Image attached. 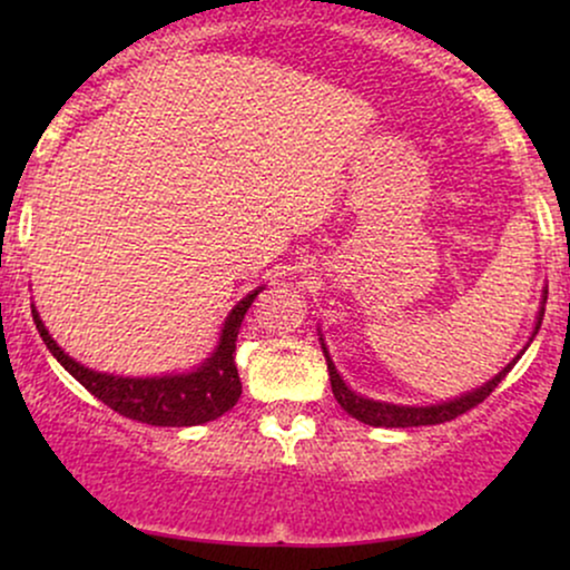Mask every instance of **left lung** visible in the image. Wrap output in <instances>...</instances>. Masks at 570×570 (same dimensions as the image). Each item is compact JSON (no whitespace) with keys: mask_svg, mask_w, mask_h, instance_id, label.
Returning a JSON list of instances; mask_svg holds the SVG:
<instances>
[{"mask_svg":"<svg viewBox=\"0 0 570 570\" xmlns=\"http://www.w3.org/2000/svg\"><path fill=\"white\" fill-rule=\"evenodd\" d=\"M544 305H547V289L541 294V307H539V316H535V326H533V335L528 337L525 348L533 343V337L539 335L541 330V318H544ZM322 340V351L326 356V370H330V381H332V394H335L337 404L348 412L351 417H356V421L367 423V426H381V429H407V426H436V423H444V421H453V417L463 415L466 410L476 407L480 402H485V399L493 394V389L499 385L503 377L512 372V367L517 364V358L525 353L522 348L512 362L503 367L499 375L490 377L488 383H482L480 389H472L466 391V394L455 396V399H448V402H436V404H394V402H377V399H370V396H362L356 394V391L351 389L348 383L340 377V372L335 367V362H332L330 356V348H326L324 337Z\"/></svg>","mask_w":570,"mask_h":570,"instance_id":"8db88e82","label":"left lung"}]
</instances>
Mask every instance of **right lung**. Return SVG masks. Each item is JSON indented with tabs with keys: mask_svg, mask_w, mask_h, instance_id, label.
<instances>
[{
	"mask_svg": "<svg viewBox=\"0 0 570 570\" xmlns=\"http://www.w3.org/2000/svg\"><path fill=\"white\" fill-rule=\"evenodd\" d=\"M265 286L248 292L238 305L227 313L219 330V340L212 356L203 358L198 367L187 372H168L155 377H130L98 372L71 358L61 345L50 337L48 326L39 318L37 307L31 305L39 337L45 340L48 351L53 353L63 370L82 383L96 399L112 407L130 421L149 423V426H200V423L217 421L227 410L235 407L240 396V377L235 367V340H238L240 322L252 307L254 297Z\"/></svg>",
	"mask_w": 570,
	"mask_h": 570,
	"instance_id": "add662e5",
	"label": "right lung"
}]
</instances>
